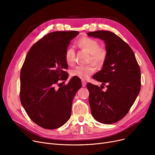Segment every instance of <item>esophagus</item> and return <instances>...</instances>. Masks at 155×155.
<instances>
[{
  "label": "esophagus",
  "mask_w": 155,
  "mask_h": 155,
  "mask_svg": "<svg viewBox=\"0 0 155 155\" xmlns=\"http://www.w3.org/2000/svg\"><path fill=\"white\" fill-rule=\"evenodd\" d=\"M82 87H86V84H87V82H85V80H82Z\"/></svg>",
  "instance_id": "obj_1"
}]
</instances>
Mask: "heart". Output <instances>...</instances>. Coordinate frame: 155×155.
<instances>
[{
	"mask_svg": "<svg viewBox=\"0 0 155 155\" xmlns=\"http://www.w3.org/2000/svg\"><path fill=\"white\" fill-rule=\"evenodd\" d=\"M78 45L91 53V62H94L98 66H101L104 63L107 58V52L105 48L100 47V43L97 40L88 37H83L78 40ZM64 58L68 64H72L75 62V51L73 47L70 46L67 49ZM95 71V66L94 63L78 65L71 70L70 75L71 77L84 80L88 78Z\"/></svg>",
	"mask_w": 155,
	"mask_h": 155,
	"instance_id": "obj_1",
	"label": "heart"
}]
</instances>
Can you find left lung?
<instances>
[{
    "instance_id": "1",
    "label": "left lung",
    "mask_w": 155,
    "mask_h": 155,
    "mask_svg": "<svg viewBox=\"0 0 155 155\" xmlns=\"http://www.w3.org/2000/svg\"><path fill=\"white\" fill-rule=\"evenodd\" d=\"M88 35L104 40L107 52L102 69L93 75L102 85H87L91 113L101 123L114 124L127 114L140 93V66L131 47L113 32L97 31ZM106 83L107 90L103 91Z\"/></svg>"
}]
</instances>
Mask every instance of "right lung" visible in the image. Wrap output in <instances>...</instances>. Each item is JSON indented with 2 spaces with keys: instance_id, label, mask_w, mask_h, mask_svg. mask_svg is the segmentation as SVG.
Wrapping results in <instances>:
<instances>
[{
  "instance_id": "1",
  "label": "right lung",
  "mask_w": 155,
  "mask_h": 155,
  "mask_svg": "<svg viewBox=\"0 0 155 155\" xmlns=\"http://www.w3.org/2000/svg\"><path fill=\"white\" fill-rule=\"evenodd\" d=\"M78 34L72 31L46 35L32 45L21 68V102L29 118L43 128L57 129L67 123L73 99L82 87L81 80L73 77L67 85L59 83L68 77L64 53Z\"/></svg>"
}]
</instances>
